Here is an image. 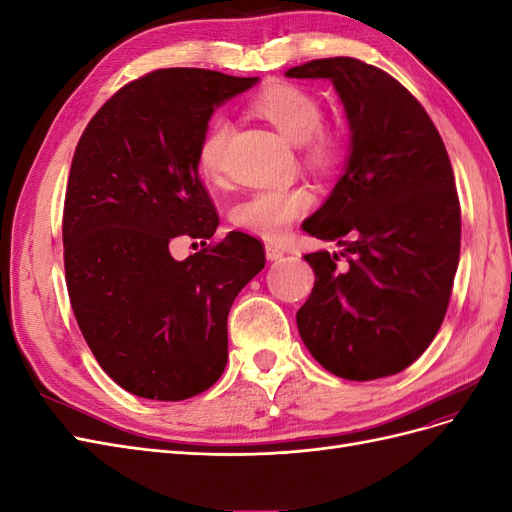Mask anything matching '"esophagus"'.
Returning <instances> with one entry per match:
<instances>
[{"label": "esophagus", "instance_id": "obj_1", "mask_svg": "<svg viewBox=\"0 0 512 512\" xmlns=\"http://www.w3.org/2000/svg\"><path fill=\"white\" fill-rule=\"evenodd\" d=\"M265 252H267V258H269V260H280V258L284 256V247L273 243V241H267V243H265Z\"/></svg>", "mask_w": 512, "mask_h": 512}]
</instances>
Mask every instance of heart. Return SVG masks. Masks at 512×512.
I'll use <instances>...</instances> for the list:
<instances>
[{
    "mask_svg": "<svg viewBox=\"0 0 512 512\" xmlns=\"http://www.w3.org/2000/svg\"><path fill=\"white\" fill-rule=\"evenodd\" d=\"M254 111L271 121L288 141L299 143L303 158L314 168L329 170L342 156V136L322 123L320 100L299 85L275 83L254 98ZM232 136V121L215 115L200 136L196 160L207 179L218 181L224 175L226 147ZM312 207L307 188H267L256 190L232 211L235 224L254 235L277 239L288 226Z\"/></svg>",
    "mask_w": 512,
    "mask_h": 512,
    "instance_id": "b5f03b06",
    "label": "heart"
}]
</instances>
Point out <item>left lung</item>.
<instances>
[{
    "instance_id": "left-lung-1",
    "label": "left lung",
    "mask_w": 512,
    "mask_h": 512,
    "mask_svg": "<svg viewBox=\"0 0 512 512\" xmlns=\"http://www.w3.org/2000/svg\"><path fill=\"white\" fill-rule=\"evenodd\" d=\"M286 76L331 79L352 130L344 177L303 222L344 250L305 254L316 282L299 333L339 378L399 374L440 331L459 265L461 207L442 136L404 85L361 59H314Z\"/></svg>"
}]
</instances>
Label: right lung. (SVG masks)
<instances>
[{
  "mask_svg": "<svg viewBox=\"0 0 512 512\" xmlns=\"http://www.w3.org/2000/svg\"><path fill=\"white\" fill-rule=\"evenodd\" d=\"M256 81L153 70L108 98L76 145L61 224L72 312L100 367L132 395L188 399L226 367L230 305L265 267V245L232 230L185 261L167 245L215 235L196 149L215 106Z\"/></svg>",
  "mask_w": 512,
  "mask_h": 512,
  "instance_id": "1",
  "label": "right lung"
}]
</instances>
